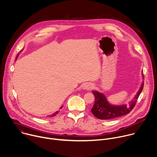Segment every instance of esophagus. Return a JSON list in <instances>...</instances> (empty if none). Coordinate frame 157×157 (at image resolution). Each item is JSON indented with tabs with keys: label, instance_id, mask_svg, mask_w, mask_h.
Returning <instances> with one entry per match:
<instances>
[{
	"label": "esophagus",
	"instance_id": "1",
	"mask_svg": "<svg viewBox=\"0 0 157 157\" xmlns=\"http://www.w3.org/2000/svg\"><path fill=\"white\" fill-rule=\"evenodd\" d=\"M85 88L87 90H91L93 88V85L91 83H87L85 85Z\"/></svg>",
	"mask_w": 157,
	"mask_h": 157
}]
</instances>
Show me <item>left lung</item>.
Instances as JSON below:
<instances>
[{
	"label": "left lung",
	"instance_id": "left-lung-1",
	"mask_svg": "<svg viewBox=\"0 0 157 157\" xmlns=\"http://www.w3.org/2000/svg\"><path fill=\"white\" fill-rule=\"evenodd\" d=\"M143 88L144 83L142 84L134 100L129 104V106L126 105L122 106L111 105L107 101L103 94L97 91H93L92 93L95 97V101L91 109V113L96 117L100 119H111L128 114L135 106Z\"/></svg>",
	"mask_w": 157,
	"mask_h": 157
}]
</instances>
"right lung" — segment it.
<instances>
[{"label":"right lung","mask_w":157,"mask_h":157,"mask_svg":"<svg viewBox=\"0 0 157 157\" xmlns=\"http://www.w3.org/2000/svg\"><path fill=\"white\" fill-rule=\"evenodd\" d=\"M62 108V106H61V107H60V109H61V108ZM59 111H56V113H53V114H52V115H49V117H53V116H56V114H58V113H59Z\"/></svg>","instance_id":"add662e5"}]
</instances>
